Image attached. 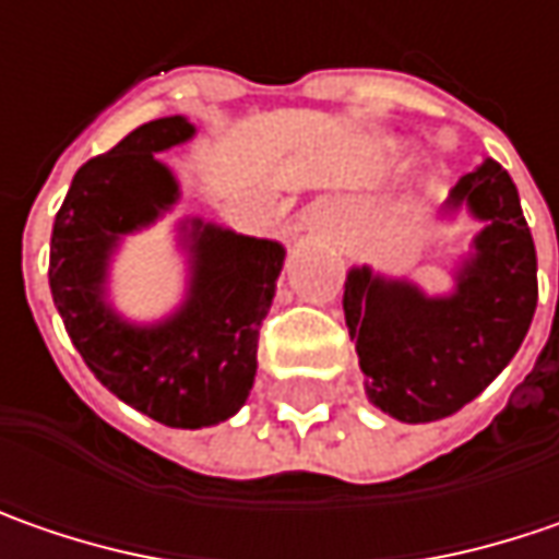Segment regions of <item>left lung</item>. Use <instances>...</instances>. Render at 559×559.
Masks as SVG:
<instances>
[{"label": "left lung", "instance_id": "obj_1", "mask_svg": "<svg viewBox=\"0 0 559 559\" xmlns=\"http://www.w3.org/2000/svg\"><path fill=\"white\" fill-rule=\"evenodd\" d=\"M448 206L485 222L450 297L369 269H353L344 284L369 401L401 423H435L475 401L516 356L538 306V259L513 178L488 158L460 178Z\"/></svg>", "mask_w": 559, "mask_h": 559}]
</instances>
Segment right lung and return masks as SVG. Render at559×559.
I'll use <instances>...</instances> for the list:
<instances>
[{
	"mask_svg": "<svg viewBox=\"0 0 559 559\" xmlns=\"http://www.w3.org/2000/svg\"><path fill=\"white\" fill-rule=\"evenodd\" d=\"M190 136L193 124L171 115L84 162L49 247L52 300L90 372L115 397L171 428L225 423L250 397L259 328L284 265L275 240L193 222V284L181 312L136 328L103 304L118 237L156 222L178 200V183L156 153Z\"/></svg>",
	"mask_w": 559,
	"mask_h": 559,
	"instance_id": "right-lung-1",
	"label": "right lung"
}]
</instances>
